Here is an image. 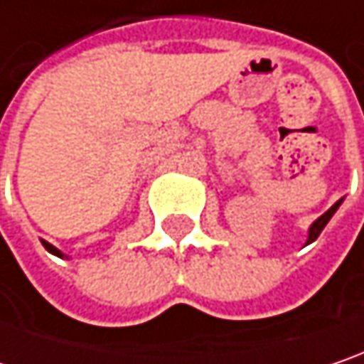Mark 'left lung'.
Here are the masks:
<instances>
[{"instance_id": "obj_1", "label": "left lung", "mask_w": 364, "mask_h": 364, "mask_svg": "<svg viewBox=\"0 0 364 364\" xmlns=\"http://www.w3.org/2000/svg\"><path fill=\"white\" fill-rule=\"evenodd\" d=\"M340 203H342V198H340V200H338V203H336V205H333V207H331L329 211H325L323 215H321L319 220L315 221L313 225H311V230H309V240H306V245H309V242H313V240H317V236L321 234V230H323L325 225H327V221L331 220V215L336 213V209L340 207Z\"/></svg>"}]
</instances>
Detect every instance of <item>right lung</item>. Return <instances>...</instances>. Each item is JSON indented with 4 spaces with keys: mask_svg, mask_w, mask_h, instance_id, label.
<instances>
[{
    "mask_svg": "<svg viewBox=\"0 0 364 364\" xmlns=\"http://www.w3.org/2000/svg\"><path fill=\"white\" fill-rule=\"evenodd\" d=\"M41 242H43V247L47 248L49 252H53V255H58V257H64V255H62V250H58V248H55V247H51L49 242H45V240H41Z\"/></svg>",
    "mask_w": 364,
    "mask_h": 364,
    "instance_id": "obj_1",
    "label": "right lung"
}]
</instances>
